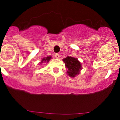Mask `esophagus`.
<instances>
[{
    "instance_id": "1",
    "label": "esophagus",
    "mask_w": 120,
    "mask_h": 120,
    "mask_svg": "<svg viewBox=\"0 0 120 120\" xmlns=\"http://www.w3.org/2000/svg\"><path fill=\"white\" fill-rule=\"evenodd\" d=\"M55 58H57V59H59V58H60V55H59L58 53H56V55H55Z\"/></svg>"
}]
</instances>
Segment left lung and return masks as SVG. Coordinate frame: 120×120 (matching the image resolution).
<instances>
[{"label":"left lung","mask_w":120,"mask_h":120,"mask_svg":"<svg viewBox=\"0 0 120 120\" xmlns=\"http://www.w3.org/2000/svg\"><path fill=\"white\" fill-rule=\"evenodd\" d=\"M63 61L67 69V73L70 77H75L80 73V70L82 69L81 64L77 58L67 56L63 59Z\"/></svg>","instance_id":"left-lung-1"}]
</instances>
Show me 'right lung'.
Listing matches in <instances>:
<instances>
[{
  "mask_svg": "<svg viewBox=\"0 0 120 120\" xmlns=\"http://www.w3.org/2000/svg\"><path fill=\"white\" fill-rule=\"evenodd\" d=\"M51 58H52V56H50L46 57V58H43V59H42V61H41V63H40V64L43 63V62H49V61H50V60Z\"/></svg>",
  "mask_w": 120,
  "mask_h": 120,
  "instance_id": "1",
  "label": "right lung"
}]
</instances>
